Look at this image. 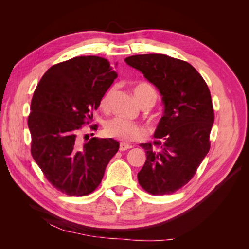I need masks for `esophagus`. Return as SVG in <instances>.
I'll return each mask as SVG.
<instances>
[{"label": "esophagus", "instance_id": "34e87169", "mask_svg": "<svg viewBox=\"0 0 249 249\" xmlns=\"http://www.w3.org/2000/svg\"><path fill=\"white\" fill-rule=\"evenodd\" d=\"M131 146L130 144H127V143H123V142H121L120 143V151H126V150H129V149H131Z\"/></svg>", "mask_w": 249, "mask_h": 249}]
</instances>
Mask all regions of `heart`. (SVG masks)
Masks as SVG:
<instances>
[{"instance_id":"heart-1","label":"heart","mask_w":249,"mask_h":249,"mask_svg":"<svg viewBox=\"0 0 249 249\" xmlns=\"http://www.w3.org/2000/svg\"><path fill=\"white\" fill-rule=\"evenodd\" d=\"M112 93L113 89H108V91L104 94L102 99H100V107L103 109H106L108 107L109 99ZM134 95L137 102L140 104V106L147 102L154 104L156 100L155 89L147 83H140L138 86H136L134 88ZM104 130L106 136L123 142L139 140L144 136V129L142 128L139 124L121 118H114L108 121L107 123L105 124Z\"/></svg>"}]
</instances>
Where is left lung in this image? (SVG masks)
<instances>
[{
    "label": "left lung",
    "mask_w": 249,
    "mask_h": 249,
    "mask_svg": "<svg viewBox=\"0 0 249 249\" xmlns=\"http://www.w3.org/2000/svg\"><path fill=\"white\" fill-rule=\"evenodd\" d=\"M125 62L155 86L163 105L157 140L140 144L146 160L139 184L151 195L173 194L192 179L210 151L214 123L210 89L189 63L166 54H138Z\"/></svg>",
    "instance_id": "left-lung-1"
}]
</instances>
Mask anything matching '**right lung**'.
I'll use <instances>...</instances> for the list:
<instances>
[{"instance_id": "add662e5", "label": "right lung", "mask_w": 249, "mask_h": 249, "mask_svg": "<svg viewBox=\"0 0 249 249\" xmlns=\"http://www.w3.org/2000/svg\"><path fill=\"white\" fill-rule=\"evenodd\" d=\"M118 77L104 57L76 56L51 66L41 77L28 119L31 153L46 178L70 196H86L100 184L119 142L78 137Z\"/></svg>"}]
</instances>
